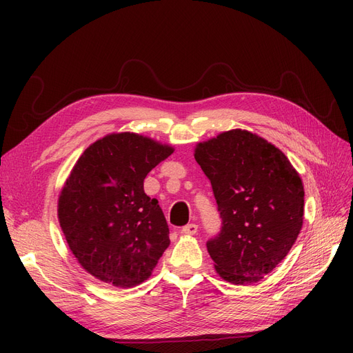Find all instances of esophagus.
Wrapping results in <instances>:
<instances>
[{"label": "esophagus", "mask_w": 353, "mask_h": 353, "mask_svg": "<svg viewBox=\"0 0 353 353\" xmlns=\"http://www.w3.org/2000/svg\"><path fill=\"white\" fill-rule=\"evenodd\" d=\"M199 230V227L196 225V223H187L185 227H183V230H181V232L183 234H187V236H193V234H196Z\"/></svg>", "instance_id": "34e87169"}]
</instances>
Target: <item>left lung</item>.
Listing matches in <instances>:
<instances>
[{"label":"left lung","mask_w":353,"mask_h":353,"mask_svg":"<svg viewBox=\"0 0 353 353\" xmlns=\"http://www.w3.org/2000/svg\"><path fill=\"white\" fill-rule=\"evenodd\" d=\"M194 157L209 178L221 232L206 245L223 280L261 281L290 252L303 223V184L274 144L244 130L199 143Z\"/></svg>","instance_id":"8db88e82"}]
</instances>
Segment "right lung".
I'll use <instances>...</instances> for the list:
<instances>
[{
  "label": "right lung",
  "instance_id": "right-lung-1",
  "mask_svg": "<svg viewBox=\"0 0 353 353\" xmlns=\"http://www.w3.org/2000/svg\"><path fill=\"white\" fill-rule=\"evenodd\" d=\"M174 147L134 132L105 135L78 159L59 197V222L74 258L95 279L134 287L168 249L169 228L144 178Z\"/></svg>",
  "mask_w": 353,
  "mask_h": 353
}]
</instances>
